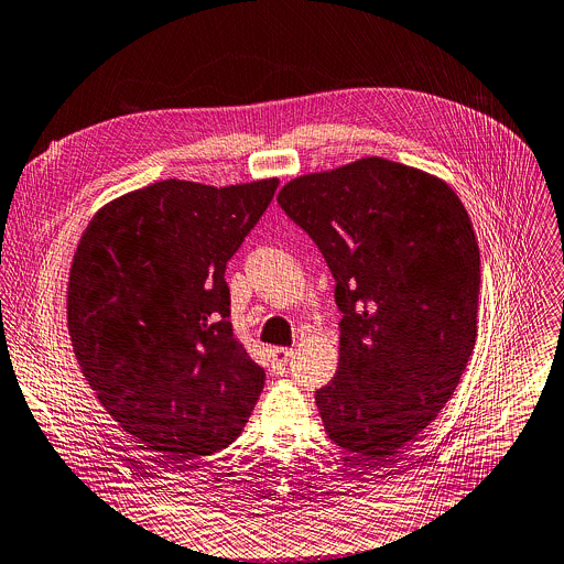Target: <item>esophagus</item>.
<instances>
[{
	"label": "esophagus",
	"instance_id": "obj_1",
	"mask_svg": "<svg viewBox=\"0 0 564 564\" xmlns=\"http://www.w3.org/2000/svg\"><path fill=\"white\" fill-rule=\"evenodd\" d=\"M292 355H294V348H285V346L272 348V357H274V365H276V367H288Z\"/></svg>",
	"mask_w": 564,
	"mask_h": 564
}]
</instances>
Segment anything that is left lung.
I'll return each instance as SVG.
<instances>
[{
    "mask_svg": "<svg viewBox=\"0 0 564 564\" xmlns=\"http://www.w3.org/2000/svg\"><path fill=\"white\" fill-rule=\"evenodd\" d=\"M335 279L339 367L315 393L330 441L378 460L452 398L477 339L479 245L456 193L382 158L303 175L279 193Z\"/></svg>",
    "mask_w": 564,
    "mask_h": 564,
    "instance_id": "1",
    "label": "left lung"
}]
</instances>
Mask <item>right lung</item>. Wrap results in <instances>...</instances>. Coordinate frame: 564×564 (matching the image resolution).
<instances>
[{
	"label": "right lung",
	"mask_w": 564,
	"mask_h": 564,
	"mask_svg": "<svg viewBox=\"0 0 564 564\" xmlns=\"http://www.w3.org/2000/svg\"><path fill=\"white\" fill-rule=\"evenodd\" d=\"M279 180H164L106 204L69 272L76 360L106 412L160 464L193 468L242 432L265 371L231 328L225 270Z\"/></svg>",
	"instance_id": "add662e5"
}]
</instances>
